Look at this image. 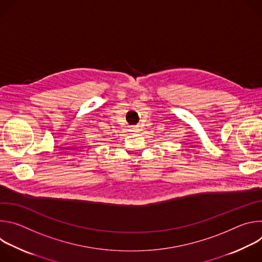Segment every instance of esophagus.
<instances>
[{"mask_svg": "<svg viewBox=\"0 0 262 262\" xmlns=\"http://www.w3.org/2000/svg\"><path fill=\"white\" fill-rule=\"evenodd\" d=\"M128 130L132 132V133H137V132H139V128H138L137 125H129Z\"/></svg>", "mask_w": 262, "mask_h": 262, "instance_id": "34e87169", "label": "esophagus"}]
</instances>
